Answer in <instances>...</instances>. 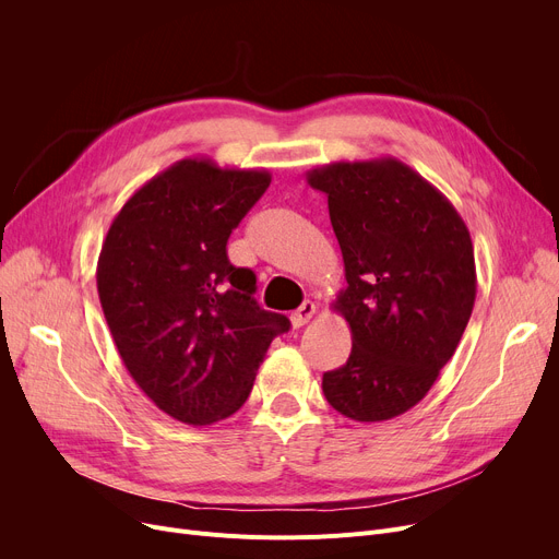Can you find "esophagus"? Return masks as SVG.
Returning a JSON list of instances; mask_svg holds the SVG:
<instances>
[{
  "label": "esophagus",
  "instance_id": "1",
  "mask_svg": "<svg viewBox=\"0 0 559 559\" xmlns=\"http://www.w3.org/2000/svg\"><path fill=\"white\" fill-rule=\"evenodd\" d=\"M314 304L312 301H304L295 312H292L289 314V321H292V326H295V329H301V326H306L308 324V321L312 319V314H314Z\"/></svg>",
  "mask_w": 559,
  "mask_h": 559
}]
</instances>
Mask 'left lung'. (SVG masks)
Segmentation results:
<instances>
[{
	"instance_id": "left-lung-1",
	"label": "left lung",
	"mask_w": 559,
	"mask_h": 559,
	"mask_svg": "<svg viewBox=\"0 0 559 559\" xmlns=\"http://www.w3.org/2000/svg\"><path fill=\"white\" fill-rule=\"evenodd\" d=\"M306 179L329 197L346 276L333 308L354 342L321 388L348 419H394L428 394L472 317V235L453 203L396 158L340 160Z\"/></svg>"
}]
</instances>
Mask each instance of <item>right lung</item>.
Wrapping results in <instances>:
<instances>
[{"instance_id": "1", "label": "right lung", "mask_w": 559, "mask_h": 559, "mask_svg": "<svg viewBox=\"0 0 559 559\" xmlns=\"http://www.w3.org/2000/svg\"><path fill=\"white\" fill-rule=\"evenodd\" d=\"M267 169L183 158L117 213L97 292L135 385L176 421L211 426L245 405L289 319L262 310L255 274L226 255L233 228L270 188Z\"/></svg>"}]
</instances>
